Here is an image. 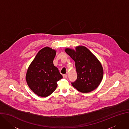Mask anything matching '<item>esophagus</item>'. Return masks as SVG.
Returning a JSON list of instances; mask_svg holds the SVG:
<instances>
[{"label":"esophagus","instance_id":"obj_1","mask_svg":"<svg viewBox=\"0 0 129 129\" xmlns=\"http://www.w3.org/2000/svg\"><path fill=\"white\" fill-rule=\"evenodd\" d=\"M63 78H64V79H66V78H67V75H66V74H64V75H63Z\"/></svg>","mask_w":129,"mask_h":129}]
</instances>
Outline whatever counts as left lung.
I'll use <instances>...</instances> for the list:
<instances>
[{
  "instance_id": "1",
  "label": "left lung",
  "mask_w": 129,
  "mask_h": 129,
  "mask_svg": "<svg viewBox=\"0 0 129 129\" xmlns=\"http://www.w3.org/2000/svg\"><path fill=\"white\" fill-rule=\"evenodd\" d=\"M65 51L75 62L77 79L72 85L83 93L95 89L103 76V69L98 58L83 46L76 47L75 50L66 48Z\"/></svg>"
}]
</instances>
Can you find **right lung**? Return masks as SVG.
Masks as SVG:
<instances>
[{
  "mask_svg": "<svg viewBox=\"0 0 129 129\" xmlns=\"http://www.w3.org/2000/svg\"><path fill=\"white\" fill-rule=\"evenodd\" d=\"M56 51L46 47L40 50L29 65L26 79L29 88L38 96L46 97L55 90L63 77L53 65Z\"/></svg>",
  "mask_w": 129,
  "mask_h": 129,
  "instance_id": "add662e5",
  "label": "right lung"
}]
</instances>
